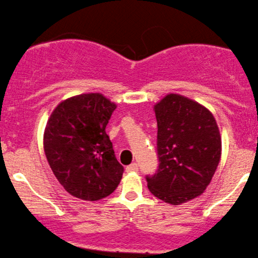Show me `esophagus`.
Returning a JSON list of instances; mask_svg holds the SVG:
<instances>
[{
  "label": "esophagus",
  "mask_w": 258,
  "mask_h": 258,
  "mask_svg": "<svg viewBox=\"0 0 258 258\" xmlns=\"http://www.w3.org/2000/svg\"><path fill=\"white\" fill-rule=\"evenodd\" d=\"M125 170H126V172H135V171H138L139 170L138 163H133V164L128 165V166H126Z\"/></svg>",
  "instance_id": "esophagus-1"
}]
</instances>
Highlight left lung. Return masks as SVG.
Listing matches in <instances>:
<instances>
[{
  "label": "left lung",
  "mask_w": 258,
  "mask_h": 258,
  "mask_svg": "<svg viewBox=\"0 0 258 258\" xmlns=\"http://www.w3.org/2000/svg\"><path fill=\"white\" fill-rule=\"evenodd\" d=\"M158 170L147 176L150 192L160 201L180 205L207 189L221 159V135L207 107L178 94L154 105Z\"/></svg>",
  "instance_id": "left-lung-1"
}]
</instances>
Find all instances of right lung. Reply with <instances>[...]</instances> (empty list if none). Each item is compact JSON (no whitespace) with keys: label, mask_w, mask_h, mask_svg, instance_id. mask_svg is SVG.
Segmentation results:
<instances>
[{"label":"right lung","mask_w":258,"mask_h":258,"mask_svg":"<svg viewBox=\"0 0 258 258\" xmlns=\"http://www.w3.org/2000/svg\"><path fill=\"white\" fill-rule=\"evenodd\" d=\"M116 107L100 93L81 94L60 102L45 125L43 148L51 171L82 201L110 196L122 180L124 168L105 130Z\"/></svg>","instance_id":"1"}]
</instances>
